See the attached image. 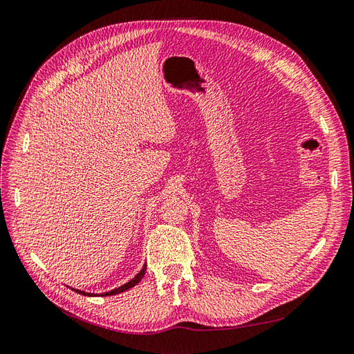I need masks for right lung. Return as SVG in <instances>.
Segmentation results:
<instances>
[{
  "instance_id": "add662e5",
  "label": "right lung",
  "mask_w": 354,
  "mask_h": 354,
  "mask_svg": "<svg viewBox=\"0 0 354 354\" xmlns=\"http://www.w3.org/2000/svg\"><path fill=\"white\" fill-rule=\"evenodd\" d=\"M145 270H147V265H145V266L142 268V270L139 272V274L136 275L133 279H130L129 283H125L124 286L118 287V288H113V290H111V292L102 293V296H112V295H118V293H122V292H125V290H129V288L134 287L136 284L140 283V279H142V278H143V275H145ZM73 290H75L76 293H80V295H84V296H97V295H94V293H86V292H82V290H76V288H73Z\"/></svg>"
}]
</instances>
